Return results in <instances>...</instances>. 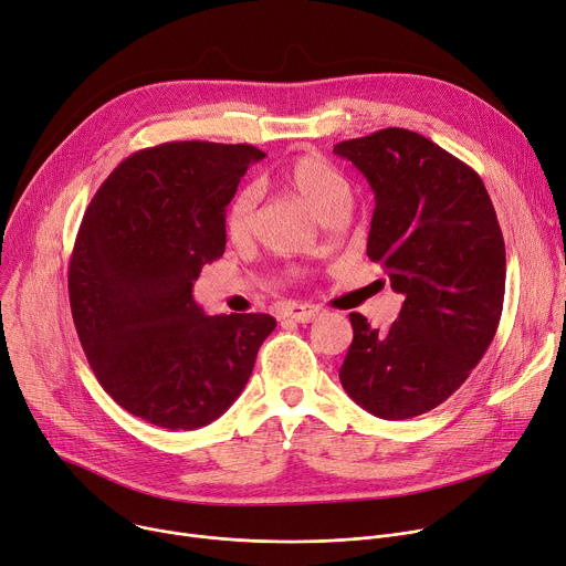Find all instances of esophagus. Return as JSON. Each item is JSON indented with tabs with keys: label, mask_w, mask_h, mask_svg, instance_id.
Returning a JSON list of instances; mask_svg holds the SVG:
<instances>
[{
	"label": "esophagus",
	"mask_w": 566,
	"mask_h": 566,
	"mask_svg": "<svg viewBox=\"0 0 566 566\" xmlns=\"http://www.w3.org/2000/svg\"><path fill=\"white\" fill-rule=\"evenodd\" d=\"M321 314V307L314 305H297V303H289L282 310V318H291L295 323H310Z\"/></svg>",
	"instance_id": "obj_1"
}]
</instances>
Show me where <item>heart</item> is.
Instances as JSON below:
<instances>
[{"instance_id":"1","label":"heart","mask_w":566,"mask_h":566,"mask_svg":"<svg viewBox=\"0 0 566 566\" xmlns=\"http://www.w3.org/2000/svg\"><path fill=\"white\" fill-rule=\"evenodd\" d=\"M282 181H286L293 191L305 198V202L323 218L329 211L350 205V184L321 155H297L284 164L280 170ZM259 193L256 186L245 184L232 196L224 209V232L234 241L243 243L250 239L254 230V213H256Z\"/></svg>"}]
</instances>
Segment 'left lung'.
I'll use <instances>...</instances> for the list:
<instances>
[{
	"mask_svg": "<svg viewBox=\"0 0 566 566\" xmlns=\"http://www.w3.org/2000/svg\"><path fill=\"white\" fill-rule=\"evenodd\" d=\"M375 193L366 254L402 293L398 321L353 312L338 380L373 417L402 421L453 396L499 329L505 241L480 175L426 136L389 127L334 145Z\"/></svg>",
	"mask_w": 566,
	"mask_h": 566,
	"instance_id": "obj_1",
	"label": "left lung"
}]
</instances>
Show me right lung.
I'll return each mask as SVG.
<instances>
[{"label":"right lung","mask_w":566,"mask_h":566,"mask_svg":"<svg viewBox=\"0 0 566 566\" xmlns=\"http://www.w3.org/2000/svg\"><path fill=\"white\" fill-rule=\"evenodd\" d=\"M263 157L245 143L138 149L84 213L67 269L72 321L97 382L147 423L216 421L277 325L269 314L207 316L193 300L202 266L224 252V209Z\"/></svg>","instance_id":"1"}]
</instances>
